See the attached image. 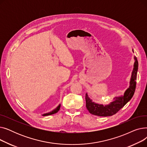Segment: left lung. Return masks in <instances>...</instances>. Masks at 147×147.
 Returning <instances> with one entry per match:
<instances>
[{
  "instance_id": "left-lung-1",
  "label": "left lung",
  "mask_w": 147,
  "mask_h": 147,
  "mask_svg": "<svg viewBox=\"0 0 147 147\" xmlns=\"http://www.w3.org/2000/svg\"><path fill=\"white\" fill-rule=\"evenodd\" d=\"M134 59L135 61L130 81V86L125 91L124 95L115 97L114 98V101L110 104L104 105L102 104H98L92 102V100L89 98L88 94H86V107L90 114L102 117L111 116V115L116 114L132 98L136 89V80L138 68L137 58L135 57Z\"/></svg>"
}]
</instances>
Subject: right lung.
I'll use <instances>...</instances> for the list:
<instances>
[{
  "mask_svg": "<svg viewBox=\"0 0 147 147\" xmlns=\"http://www.w3.org/2000/svg\"><path fill=\"white\" fill-rule=\"evenodd\" d=\"M60 107H61V105L59 104L56 109L55 110H53V111L49 112V113H46V114H43V116H46V115H51V114H53L55 113H57L59 110V109H60Z\"/></svg>",
  "mask_w": 147,
  "mask_h": 147,
  "instance_id": "obj_1",
  "label": "right lung"
}]
</instances>
